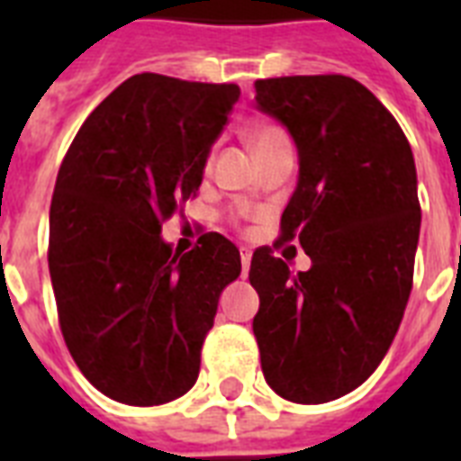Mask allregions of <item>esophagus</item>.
<instances>
[{
  "label": "esophagus",
  "instance_id": "obj_1",
  "mask_svg": "<svg viewBox=\"0 0 461 461\" xmlns=\"http://www.w3.org/2000/svg\"><path fill=\"white\" fill-rule=\"evenodd\" d=\"M241 266H244V275L249 273V267H251V249H246V246H241Z\"/></svg>",
  "mask_w": 461,
  "mask_h": 461
}]
</instances>
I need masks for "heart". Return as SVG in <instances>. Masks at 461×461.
<instances>
[{"mask_svg":"<svg viewBox=\"0 0 461 461\" xmlns=\"http://www.w3.org/2000/svg\"><path fill=\"white\" fill-rule=\"evenodd\" d=\"M280 136H285V131H282V129H277V126H270V124L256 126V129L249 133V139H251V146H253V150H256V153H258L263 146H267L270 140L280 139Z\"/></svg>","mask_w":461,"mask_h":461,"instance_id":"heart-1","label":"heart"}]
</instances>
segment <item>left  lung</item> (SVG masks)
Masks as SVG:
<instances>
[{
  "label": "left lung",
  "mask_w": 461,
  "mask_h": 461,
  "mask_svg": "<svg viewBox=\"0 0 461 461\" xmlns=\"http://www.w3.org/2000/svg\"><path fill=\"white\" fill-rule=\"evenodd\" d=\"M256 103L299 150L280 239L299 237L311 267L292 275L267 246L253 251V335L267 385L322 404L357 390L400 328L421 230L414 155L385 104L349 76L263 78Z\"/></svg>",
  "instance_id": "8db88e82"
}]
</instances>
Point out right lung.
<instances>
[{"mask_svg":"<svg viewBox=\"0 0 461 461\" xmlns=\"http://www.w3.org/2000/svg\"><path fill=\"white\" fill-rule=\"evenodd\" d=\"M234 83L136 74L71 140L50 205V277L59 328L90 385L131 407L186 394L222 289L241 273L217 231L172 253L162 222L195 198Z\"/></svg>","mask_w":461,"mask_h":461,"instance_id":"obj_1","label":"right lung"}]
</instances>
